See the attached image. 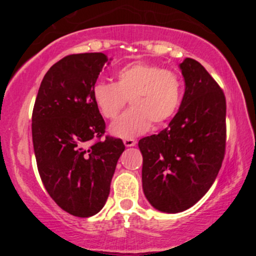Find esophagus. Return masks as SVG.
Returning a JSON list of instances; mask_svg holds the SVG:
<instances>
[{"mask_svg": "<svg viewBox=\"0 0 256 256\" xmlns=\"http://www.w3.org/2000/svg\"><path fill=\"white\" fill-rule=\"evenodd\" d=\"M124 143L126 146H136V141H135V140H132V138H126V140H124Z\"/></svg>", "mask_w": 256, "mask_h": 256, "instance_id": "1", "label": "esophagus"}]
</instances>
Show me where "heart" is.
<instances>
[{
	"label": "heart",
	"mask_w": 256,
	"mask_h": 256,
	"mask_svg": "<svg viewBox=\"0 0 256 256\" xmlns=\"http://www.w3.org/2000/svg\"><path fill=\"white\" fill-rule=\"evenodd\" d=\"M116 82H98L93 86L94 104L106 118H114L130 99L132 110L110 124L121 138L146 132L154 124L160 127L171 120L182 101V82L176 72L158 65L136 62L118 70Z\"/></svg>",
	"instance_id": "obj_1"
}]
</instances>
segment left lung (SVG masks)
I'll return each instance as SVG.
<instances>
[{"label": "left lung", "instance_id": "8db88e82", "mask_svg": "<svg viewBox=\"0 0 256 256\" xmlns=\"http://www.w3.org/2000/svg\"><path fill=\"white\" fill-rule=\"evenodd\" d=\"M185 90L177 114L157 135L143 138L142 188L154 208L178 213L212 186L225 155L226 100L216 80L191 58L180 64Z\"/></svg>", "mask_w": 256, "mask_h": 256}]
</instances>
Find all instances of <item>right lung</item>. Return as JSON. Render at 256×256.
<instances>
[{
    "mask_svg": "<svg viewBox=\"0 0 256 256\" xmlns=\"http://www.w3.org/2000/svg\"><path fill=\"white\" fill-rule=\"evenodd\" d=\"M112 59L101 52L62 58L44 76L32 112L37 168L48 194L70 214L100 212L124 144L106 136L92 90Z\"/></svg>",
    "mask_w": 256,
    "mask_h": 256,
    "instance_id": "1",
    "label": "right lung"
}]
</instances>
